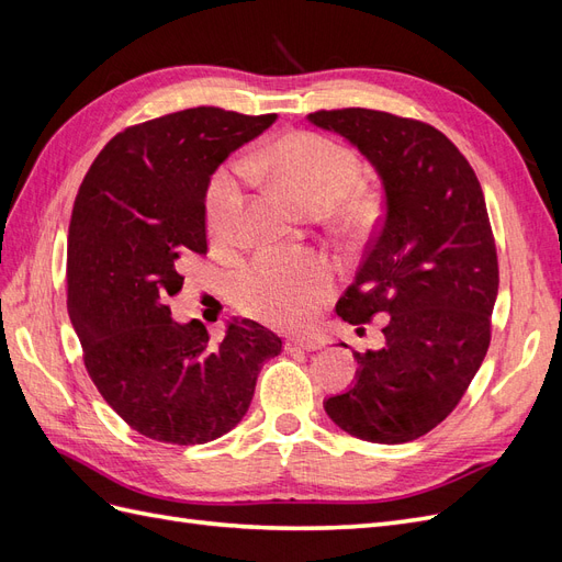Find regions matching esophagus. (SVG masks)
Masks as SVG:
<instances>
[{"mask_svg":"<svg viewBox=\"0 0 562 562\" xmlns=\"http://www.w3.org/2000/svg\"><path fill=\"white\" fill-rule=\"evenodd\" d=\"M285 349L288 351H297V349L314 351V349H318V339L316 337H291V339H285Z\"/></svg>","mask_w":562,"mask_h":562,"instance_id":"esophagus-1","label":"esophagus"}]
</instances>
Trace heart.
Returning <instances> with one entry per match:
<instances>
[{
  "label": "heart",
  "instance_id": "1",
  "mask_svg": "<svg viewBox=\"0 0 562 562\" xmlns=\"http://www.w3.org/2000/svg\"><path fill=\"white\" fill-rule=\"evenodd\" d=\"M252 173H269L314 211H337L347 223H368L378 199L361 178L356 151L314 131L288 133L248 161H232L213 173L206 190L209 232L217 244L239 239ZM330 265L304 252H262L236 279L241 310L277 328L307 326L330 295Z\"/></svg>",
  "mask_w": 562,
  "mask_h": 562
}]
</instances>
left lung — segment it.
Returning <instances> with one entry per match:
<instances>
[{"instance_id":"1","label":"left lung","mask_w":562,"mask_h":562,"mask_svg":"<svg viewBox=\"0 0 562 562\" xmlns=\"http://www.w3.org/2000/svg\"><path fill=\"white\" fill-rule=\"evenodd\" d=\"M378 168L386 211L337 302L351 326L389 314L384 347L356 351V384L326 401L347 434L398 446L429 434L462 401L492 337L499 288L481 182L446 133L380 110L307 114Z\"/></svg>"}]
</instances>
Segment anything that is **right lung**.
<instances>
[{"label": "right lung", "mask_w": 562, "mask_h": 562, "mask_svg": "<svg viewBox=\"0 0 562 562\" xmlns=\"http://www.w3.org/2000/svg\"><path fill=\"white\" fill-rule=\"evenodd\" d=\"M277 122L223 108L164 114L116 133L91 164L67 234V312L83 366L131 429L173 446L225 436L246 415L281 337L229 323L211 345L201 321L168 300L182 267L206 255V190L229 151Z\"/></svg>", "instance_id": "1"}]
</instances>
